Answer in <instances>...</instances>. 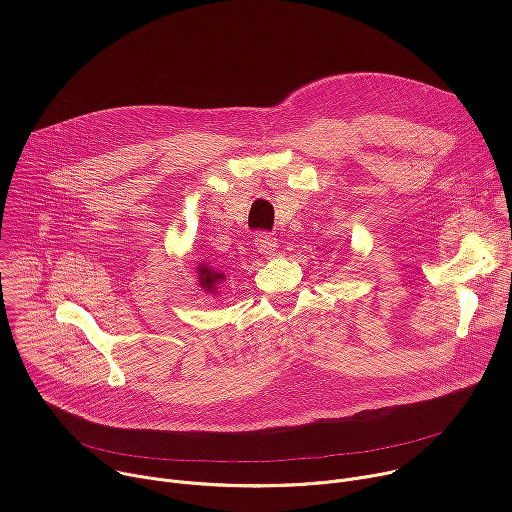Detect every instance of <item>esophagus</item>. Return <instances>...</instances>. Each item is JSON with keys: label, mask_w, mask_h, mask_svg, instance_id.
I'll return each instance as SVG.
<instances>
[{"label": "esophagus", "mask_w": 512, "mask_h": 512, "mask_svg": "<svg viewBox=\"0 0 512 512\" xmlns=\"http://www.w3.org/2000/svg\"><path fill=\"white\" fill-rule=\"evenodd\" d=\"M255 247H257V251L261 253V255H265V257H273L275 253H277V239L273 237V235H269V233H259L257 237H255Z\"/></svg>", "instance_id": "obj_1"}]
</instances>
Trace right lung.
<instances>
[{
    "instance_id": "1",
    "label": "right lung",
    "mask_w": 512,
    "mask_h": 512,
    "mask_svg": "<svg viewBox=\"0 0 512 512\" xmlns=\"http://www.w3.org/2000/svg\"><path fill=\"white\" fill-rule=\"evenodd\" d=\"M196 273H198V281L196 283L204 291V294L212 296V298H221V289L225 287L227 275L223 271L210 267L204 261L196 267Z\"/></svg>"
}]
</instances>
